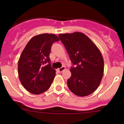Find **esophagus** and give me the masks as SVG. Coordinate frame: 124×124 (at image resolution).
Masks as SVG:
<instances>
[{
    "label": "esophagus",
    "mask_w": 124,
    "mask_h": 124,
    "mask_svg": "<svg viewBox=\"0 0 124 124\" xmlns=\"http://www.w3.org/2000/svg\"><path fill=\"white\" fill-rule=\"evenodd\" d=\"M65 69V67L64 66H63V67H61V68H60V69H58L57 70L58 72H59V73H61V72H62V71H63V70H64Z\"/></svg>",
    "instance_id": "obj_1"
}]
</instances>
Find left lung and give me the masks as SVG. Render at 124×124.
Segmentation results:
<instances>
[{"label":"left lung","instance_id":"left-lung-1","mask_svg":"<svg viewBox=\"0 0 124 124\" xmlns=\"http://www.w3.org/2000/svg\"><path fill=\"white\" fill-rule=\"evenodd\" d=\"M73 66L67 80L69 90L78 96L94 92L101 83L104 61L100 50L86 35L80 32L59 34Z\"/></svg>","mask_w":124,"mask_h":124}]
</instances>
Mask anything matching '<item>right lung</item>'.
<instances>
[{
  "label": "right lung",
  "mask_w": 124,
  "mask_h": 124,
  "mask_svg": "<svg viewBox=\"0 0 124 124\" xmlns=\"http://www.w3.org/2000/svg\"><path fill=\"white\" fill-rule=\"evenodd\" d=\"M59 41L54 34H39L30 40L22 52L18 64L19 79L32 94H41L51 86L55 70L51 67L49 54L52 44Z\"/></svg>",
  "instance_id": "add662e5"
}]
</instances>
